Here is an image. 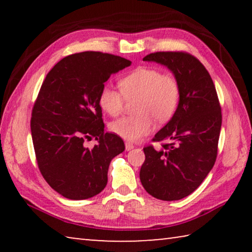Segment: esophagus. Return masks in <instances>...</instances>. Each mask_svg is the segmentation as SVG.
<instances>
[{
	"label": "esophagus",
	"mask_w": 252,
	"mask_h": 252,
	"mask_svg": "<svg viewBox=\"0 0 252 252\" xmlns=\"http://www.w3.org/2000/svg\"><path fill=\"white\" fill-rule=\"evenodd\" d=\"M134 148V146L132 143H130V142H126V151H130V150H132V149Z\"/></svg>",
	"instance_id": "obj_1"
}]
</instances>
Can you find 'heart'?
Instances as JSON below:
<instances>
[{"label": "heart", "mask_w": 252, "mask_h": 252, "mask_svg": "<svg viewBox=\"0 0 252 252\" xmlns=\"http://www.w3.org/2000/svg\"><path fill=\"white\" fill-rule=\"evenodd\" d=\"M119 88L105 85L99 95L101 109L117 117L126 100L135 101L134 116H126L113 121L110 130L130 142H136L152 131L153 118L158 122L171 119L180 99V84L172 74L162 73L155 67L142 66L123 75Z\"/></svg>", "instance_id": "b5f03b06"}]
</instances>
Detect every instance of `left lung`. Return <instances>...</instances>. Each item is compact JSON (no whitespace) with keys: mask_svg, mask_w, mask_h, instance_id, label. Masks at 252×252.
<instances>
[{"mask_svg":"<svg viewBox=\"0 0 252 252\" xmlns=\"http://www.w3.org/2000/svg\"><path fill=\"white\" fill-rule=\"evenodd\" d=\"M143 61L167 66L180 84L178 108L153 141H167L160 150L143 148L146 160L140 180L149 194L164 201L193 192L215 164L221 130L216 87L201 62L186 52H156Z\"/></svg>","mask_w":252,"mask_h":252,"instance_id":"left-lung-1","label":"left lung"}]
</instances>
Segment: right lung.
Returning <instances> with one entry per match:
<instances>
[{
    "label": "right lung",
    "mask_w": 252,
    "mask_h": 252,
    "mask_svg": "<svg viewBox=\"0 0 252 252\" xmlns=\"http://www.w3.org/2000/svg\"><path fill=\"white\" fill-rule=\"evenodd\" d=\"M129 65L118 55L87 51L67 55L46 74L33 105L31 133L41 174L63 197L100 193L111 160L125 151L120 136L104 132L99 95L111 74ZM92 137L98 143L89 149L84 141Z\"/></svg>",
    "instance_id": "1"
}]
</instances>
